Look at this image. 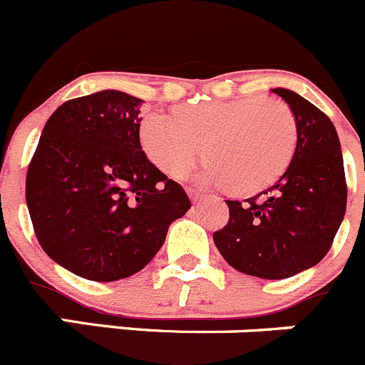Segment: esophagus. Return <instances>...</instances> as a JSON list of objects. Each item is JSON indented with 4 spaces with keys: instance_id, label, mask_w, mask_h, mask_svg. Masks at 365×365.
<instances>
[{
    "instance_id": "34e87169",
    "label": "esophagus",
    "mask_w": 365,
    "mask_h": 365,
    "mask_svg": "<svg viewBox=\"0 0 365 365\" xmlns=\"http://www.w3.org/2000/svg\"><path fill=\"white\" fill-rule=\"evenodd\" d=\"M187 194H189V198L192 200V202H200V200L203 198V194L194 189H187Z\"/></svg>"
}]
</instances>
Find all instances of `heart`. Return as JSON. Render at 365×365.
<instances>
[{
	"mask_svg": "<svg viewBox=\"0 0 365 365\" xmlns=\"http://www.w3.org/2000/svg\"><path fill=\"white\" fill-rule=\"evenodd\" d=\"M206 145H202V142ZM297 142L290 108L264 97L180 106L175 113L149 111L140 122L148 158L169 176L185 175L203 149L200 180L252 194L286 169Z\"/></svg>",
	"mask_w": 365,
	"mask_h": 365,
	"instance_id": "obj_1",
	"label": "heart"
}]
</instances>
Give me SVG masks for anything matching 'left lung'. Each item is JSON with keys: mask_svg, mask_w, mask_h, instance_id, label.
<instances>
[{"mask_svg": "<svg viewBox=\"0 0 365 365\" xmlns=\"http://www.w3.org/2000/svg\"><path fill=\"white\" fill-rule=\"evenodd\" d=\"M297 145L274 185L241 202L227 200L230 220L214 232L225 261L261 279H286L315 267L331 248L346 214L347 187L339 135L317 106L286 88Z\"/></svg>", "mask_w": 365, "mask_h": 365, "instance_id": "8db88e82", "label": "left lung"}]
</instances>
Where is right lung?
<instances>
[{
	"label": "right lung",
	"mask_w": 365,
	"mask_h": 365,
	"mask_svg": "<svg viewBox=\"0 0 365 365\" xmlns=\"http://www.w3.org/2000/svg\"><path fill=\"white\" fill-rule=\"evenodd\" d=\"M142 104L118 90L64 102L44 124L26 173L37 241L90 281L140 272L190 209L185 190L142 151Z\"/></svg>",
	"instance_id": "right-lung-1"
}]
</instances>
